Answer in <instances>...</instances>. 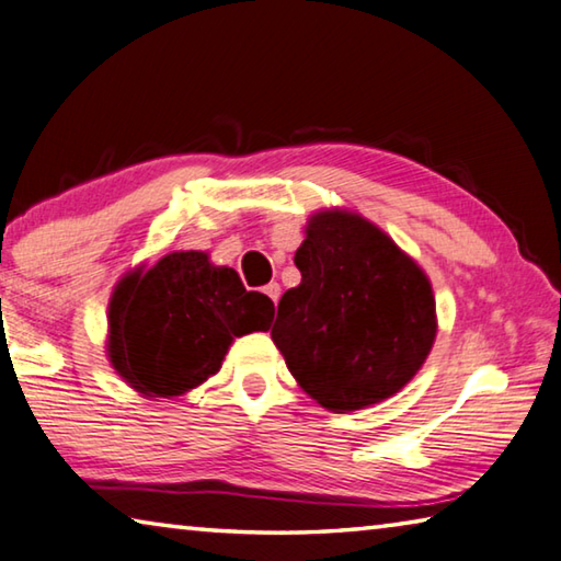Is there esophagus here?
<instances>
[{
	"mask_svg": "<svg viewBox=\"0 0 561 561\" xmlns=\"http://www.w3.org/2000/svg\"><path fill=\"white\" fill-rule=\"evenodd\" d=\"M263 293H265V296H268L273 302H278V298H280V286H278V283H268V286L263 288Z\"/></svg>",
	"mask_w": 561,
	"mask_h": 561,
	"instance_id": "1",
	"label": "esophagus"
}]
</instances>
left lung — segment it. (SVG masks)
Returning <instances> with one entry per match:
<instances>
[{
  "mask_svg": "<svg viewBox=\"0 0 561 561\" xmlns=\"http://www.w3.org/2000/svg\"><path fill=\"white\" fill-rule=\"evenodd\" d=\"M296 265L300 286L283 293L271 337L298 387L335 414L404 389L438 332L426 271L345 206L310 216Z\"/></svg>",
  "mask_w": 561,
  "mask_h": 561,
  "instance_id": "left-lung-1",
  "label": "left lung"
}]
</instances>
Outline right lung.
<instances>
[{"instance_id":"obj_1","label":"right lung","mask_w":561,"mask_h":561,"mask_svg":"<svg viewBox=\"0 0 561 561\" xmlns=\"http://www.w3.org/2000/svg\"><path fill=\"white\" fill-rule=\"evenodd\" d=\"M273 312L268 296L206 251H172L115 283L105 355L140 397H182L221 369L236 337L268 330Z\"/></svg>"}]
</instances>
